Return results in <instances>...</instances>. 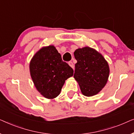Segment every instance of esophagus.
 <instances>
[{"label": "esophagus", "instance_id": "34e87169", "mask_svg": "<svg viewBox=\"0 0 134 134\" xmlns=\"http://www.w3.org/2000/svg\"><path fill=\"white\" fill-rule=\"evenodd\" d=\"M68 64H69V65L72 68V69H74V64H73V63L72 62H69V63H68Z\"/></svg>", "mask_w": 134, "mask_h": 134}]
</instances>
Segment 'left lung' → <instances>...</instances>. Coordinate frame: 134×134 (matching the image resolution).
Returning <instances> with one entry per match:
<instances>
[{
	"label": "left lung",
	"instance_id": "left-lung-1",
	"mask_svg": "<svg viewBox=\"0 0 134 134\" xmlns=\"http://www.w3.org/2000/svg\"><path fill=\"white\" fill-rule=\"evenodd\" d=\"M77 63L74 77L82 94L92 96L101 91L107 83L110 69L100 53L89 47L79 48L74 53Z\"/></svg>",
	"mask_w": 134,
	"mask_h": 134
}]
</instances>
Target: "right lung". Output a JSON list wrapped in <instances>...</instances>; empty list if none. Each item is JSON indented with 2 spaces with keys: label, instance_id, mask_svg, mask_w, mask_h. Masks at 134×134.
I'll list each match as a JSON object with an SVG mask.
<instances>
[{
  "label": "right lung",
  "instance_id": "obj_1",
  "mask_svg": "<svg viewBox=\"0 0 134 134\" xmlns=\"http://www.w3.org/2000/svg\"><path fill=\"white\" fill-rule=\"evenodd\" d=\"M30 72L37 90L47 99L60 93L65 80L73 76L72 68L63 62L54 46L43 47L35 54L30 63Z\"/></svg>",
  "mask_w": 134,
  "mask_h": 134
}]
</instances>
